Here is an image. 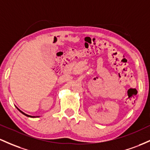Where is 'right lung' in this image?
Masks as SVG:
<instances>
[{
  "instance_id": "add662e5",
  "label": "right lung",
  "mask_w": 150,
  "mask_h": 150,
  "mask_svg": "<svg viewBox=\"0 0 150 150\" xmlns=\"http://www.w3.org/2000/svg\"><path fill=\"white\" fill-rule=\"evenodd\" d=\"M17 109H18V110H19V111H20V112H21V113H22V114H23L24 115H25V116H27V117H35V116H30V115H28L25 114V113H24V112H22V111H21V110H19V109H18V108H17ZM37 117H38V116H37Z\"/></svg>"
}]
</instances>
